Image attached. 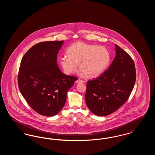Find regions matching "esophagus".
I'll return each mask as SVG.
<instances>
[{"label":"esophagus","instance_id":"esophagus-1","mask_svg":"<svg viewBox=\"0 0 155 155\" xmlns=\"http://www.w3.org/2000/svg\"><path fill=\"white\" fill-rule=\"evenodd\" d=\"M75 82H76V83H83L84 81H82L81 79H78V80H77L75 81Z\"/></svg>","mask_w":155,"mask_h":155}]
</instances>
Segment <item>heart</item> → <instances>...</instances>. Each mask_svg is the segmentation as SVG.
<instances>
[{
    "instance_id": "b5f03b06",
    "label": "heart",
    "mask_w": 155,
    "mask_h": 155,
    "mask_svg": "<svg viewBox=\"0 0 155 155\" xmlns=\"http://www.w3.org/2000/svg\"><path fill=\"white\" fill-rule=\"evenodd\" d=\"M67 56L60 59V63L67 74L75 73L78 67L81 74L89 78L99 76L105 71L110 61V53L102 46L78 42L71 45Z\"/></svg>"
}]
</instances>
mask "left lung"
I'll return each mask as SVG.
<instances>
[{"mask_svg": "<svg viewBox=\"0 0 155 155\" xmlns=\"http://www.w3.org/2000/svg\"><path fill=\"white\" fill-rule=\"evenodd\" d=\"M116 55L109 69L87 84L85 101L89 109L99 116L117 110L128 100L136 80L131 57L115 44Z\"/></svg>", "mask_w": 155, "mask_h": 155, "instance_id": "obj_1", "label": "left lung"}]
</instances>
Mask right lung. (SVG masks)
<instances>
[{
    "label": "right lung",
    "mask_w": 155,
    "mask_h": 155,
    "mask_svg": "<svg viewBox=\"0 0 155 155\" xmlns=\"http://www.w3.org/2000/svg\"><path fill=\"white\" fill-rule=\"evenodd\" d=\"M63 41H46L31 47L22 57L18 74V88L31 108L51 117L64 106L67 93L77 78L59 69L57 55Z\"/></svg>",
    "instance_id": "1"
}]
</instances>
